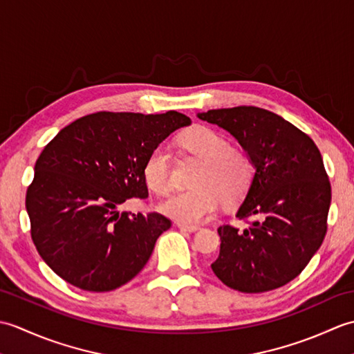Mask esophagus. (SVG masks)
I'll return each mask as SVG.
<instances>
[{
  "label": "esophagus",
  "mask_w": 354,
  "mask_h": 354,
  "mask_svg": "<svg viewBox=\"0 0 354 354\" xmlns=\"http://www.w3.org/2000/svg\"><path fill=\"white\" fill-rule=\"evenodd\" d=\"M176 227L179 230H184V231H189V232H196L201 230V227H196V225H185V223H176Z\"/></svg>",
  "instance_id": "1"
}]
</instances>
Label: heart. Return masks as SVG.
<instances>
[{
  "label": "heart",
  "instance_id": "heart-1",
  "mask_svg": "<svg viewBox=\"0 0 354 354\" xmlns=\"http://www.w3.org/2000/svg\"><path fill=\"white\" fill-rule=\"evenodd\" d=\"M183 147L202 161L193 178L194 189L178 192L161 202L160 209L170 219L185 225H198L209 219L221 199L234 205L243 198L252 181L254 169L250 156L230 147L228 140L212 127L196 126L181 137ZM145 183L156 194L170 190V152L165 145L149 153L142 167Z\"/></svg>",
  "mask_w": 354,
  "mask_h": 354
}]
</instances>
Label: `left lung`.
Masks as SVG:
<instances>
[{"instance_id": "8db88e82", "label": "left lung", "mask_w": 354, "mask_h": 354, "mask_svg": "<svg viewBox=\"0 0 354 354\" xmlns=\"http://www.w3.org/2000/svg\"><path fill=\"white\" fill-rule=\"evenodd\" d=\"M230 132L250 156L254 176L236 217H252L240 231L219 227L213 272L228 288L259 293L301 274L327 231L332 187L317 145L288 120L257 106L199 112Z\"/></svg>"}]
</instances>
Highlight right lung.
Listing matches in <instances>:
<instances>
[{"mask_svg": "<svg viewBox=\"0 0 354 354\" xmlns=\"http://www.w3.org/2000/svg\"><path fill=\"white\" fill-rule=\"evenodd\" d=\"M192 120L165 114L95 112L73 122L44 147L26 196L32 239L42 260L79 289L108 292L131 281L170 228L158 213H120L146 199L149 153Z\"/></svg>", "mask_w": 354, "mask_h": 354, "instance_id": "1", "label": "right lung"}]
</instances>
